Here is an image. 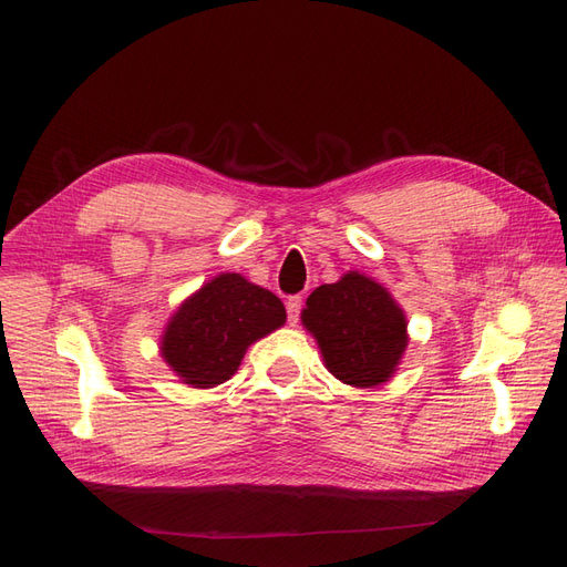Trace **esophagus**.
<instances>
[{
  "label": "esophagus",
  "instance_id": "obj_1",
  "mask_svg": "<svg viewBox=\"0 0 567 567\" xmlns=\"http://www.w3.org/2000/svg\"><path fill=\"white\" fill-rule=\"evenodd\" d=\"M300 310H302V298H300V296L288 298V302H286V312H288V321H290V326H296V323H298Z\"/></svg>",
  "mask_w": 567,
  "mask_h": 567
}]
</instances>
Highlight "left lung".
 <instances>
[{
	"mask_svg": "<svg viewBox=\"0 0 567 567\" xmlns=\"http://www.w3.org/2000/svg\"><path fill=\"white\" fill-rule=\"evenodd\" d=\"M300 319L317 340L326 369L352 388L388 383L409 346L406 315L398 300L359 271L315 288Z\"/></svg>",
	"mask_w": 567,
	"mask_h": 567,
	"instance_id": "obj_1",
	"label": "left lung"
}]
</instances>
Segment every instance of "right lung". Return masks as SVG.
<instances>
[{"instance_id": "add662e5", "label": "right lung", "mask_w": 567, "mask_h": 567, "mask_svg": "<svg viewBox=\"0 0 567 567\" xmlns=\"http://www.w3.org/2000/svg\"><path fill=\"white\" fill-rule=\"evenodd\" d=\"M286 323L271 290L241 274H217L188 296L161 336V357L188 388H215L241 367L246 350Z\"/></svg>"}]
</instances>
